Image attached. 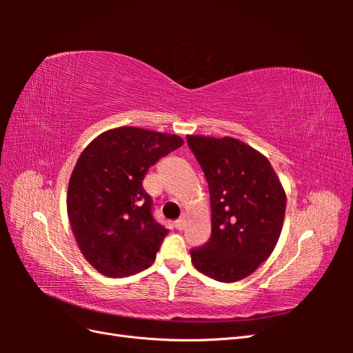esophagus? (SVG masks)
<instances>
[{
    "mask_svg": "<svg viewBox=\"0 0 353 353\" xmlns=\"http://www.w3.org/2000/svg\"><path fill=\"white\" fill-rule=\"evenodd\" d=\"M184 227H185V219L184 218H179V219H176L175 221V228L176 230H184Z\"/></svg>",
    "mask_w": 353,
    "mask_h": 353,
    "instance_id": "obj_1",
    "label": "esophagus"
}]
</instances>
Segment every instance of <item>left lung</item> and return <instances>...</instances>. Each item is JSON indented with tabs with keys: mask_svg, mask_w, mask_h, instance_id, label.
Instances as JSON below:
<instances>
[{
	"mask_svg": "<svg viewBox=\"0 0 353 353\" xmlns=\"http://www.w3.org/2000/svg\"><path fill=\"white\" fill-rule=\"evenodd\" d=\"M206 176L212 236L191 249L196 270L222 283L245 279L270 258L280 239L285 193L270 160L236 138L188 135Z\"/></svg>",
	"mask_w": 353,
	"mask_h": 353,
	"instance_id": "obj_1",
	"label": "left lung"
}]
</instances>
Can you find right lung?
<instances>
[{
    "label": "right lung",
    "mask_w": 353,
    "mask_h": 353,
    "mask_svg": "<svg viewBox=\"0 0 353 353\" xmlns=\"http://www.w3.org/2000/svg\"><path fill=\"white\" fill-rule=\"evenodd\" d=\"M184 144L178 135L121 126L81 153L68 188V215L95 270L122 279L147 270L168 230L153 216L143 179L159 159Z\"/></svg>",
    "instance_id": "1"
}]
</instances>
